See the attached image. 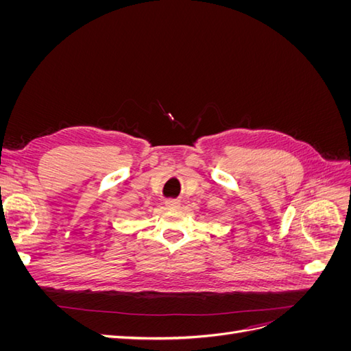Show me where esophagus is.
Listing matches in <instances>:
<instances>
[{
	"instance_id": "1",
	"label": "esophagus",
	"mask_w": 351,
	"mask_h": 351,
	"mask_svg": "<svg viewBox=\"0 0 351 351\" xmlns=\"http://www.w3.org/2000/svg\"><path fill=\"white\" fill-rule=\"evenodd\" d=\"M165 204H167V206H168L169 209H177V208L180 206L178 202H177V200H174V199H169V200H167Z\"/></svg>"
}]
</instances>
